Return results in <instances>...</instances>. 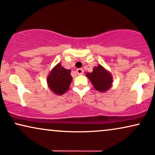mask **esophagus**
Segmentation results:
<instances>
[{"instance_id":"esophagus-1","label":"esophagus","mask_w":155,"mask_h":155,"mask_svg":"<svg viewBox=\"0 0 155 155\" xmlns=\"http://www.w3.org/2000/svg\"><path fill=\"white\" fill-rule=\"evenodd\" d=\"M83 72L84 70L82 69V68H78L77 70H76V73H77L78 75H82L83 74Z\"/></svg>"}]
</instances>
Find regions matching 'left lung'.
I'll return each instance as SVG.
<instances>
[{"label": "left lung", "mask_w": 155, "mask_h": 155, "mask_svg": "<svg viewBox=\"0 0 155 155\" xmlns=\"http://www.w3.org/2000/svg\"><path fill=\"white\" fill-rule=\"evenodd\" d=\"M87 77L95 89L100 92L106 91L112 85L111 75L100 65L94 68L92 73H88Z\"/></svg>", "instance_id": "left-lung-1"}]
</instances>
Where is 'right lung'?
<instances>
[{"mask_svg": "<svg viewBox=\"0 0 155 155\" xmlns=\"http://www.w3.org/2000/svg\"><path fill=\"white\" fill-rule=\"evenodd\" d=\"M70 72V70L62 67L60 63L53 68L47 80L48 86L52 91L59 95L65 93L73 80Z\"/></svg>", "mask_w": 155, "mask_h": 155, "instance_id": "obj_1", "label": "right lung"}]
</instances>
